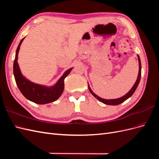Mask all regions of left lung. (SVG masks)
I'll list each match as a JSON object with an SVG mask.
<instances>
[{"label": "left lung", "instance_id": "1", "mask_svg": "<svg viewBox=\"0 0 159 159\" xmlns=\"http://www.w3.org/2000/svg\"><path fill=\"white\" fill-rule=\"evenodd\" d=\"M138 56V60H139V74H138V77H137V81L136 82L134 83V85L133 86V88L131 89V90H130L129 92L126 94L124 96H123V97L120 98H118V99H103V98H99V96H98L96 94H95L92 90L91 89L90 87L88 85V88H89V90L91 92V93L92 94L94 97L98 99L99 101H100L101 102H102L105 104L106 105H119L120 103H123V102H125V101L127 100L128 98H129L134 93V91H135L137 86L139 84V81H140V80H141V60H140V57H139V55L137 56Z\"/></svg>", "mask_w": 159, "mask_h": 159}]
</instances>
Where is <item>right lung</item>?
<instances>
[{"label":"right lung","instance_id":"obj_1","mask_svg":"<svg viewBox=\"0 0 159 159\" xmlns=\"http://www.w3.org/2000/svg\"><path fill=\"white\" fill-rule=\"evenodd\" d=\"M24 38L21 40L20 44L18 46L13 65L14 75L18 88L27 99L35 103L46 104L55 102L63 93L64 89V79L70 73L72 68L67 70L57 81V82L52 87H46L44 85L31 82L22 75L17 61L18 51Z\"/></svg>","mask_w":159,"mask_h":159}]
</instances>
